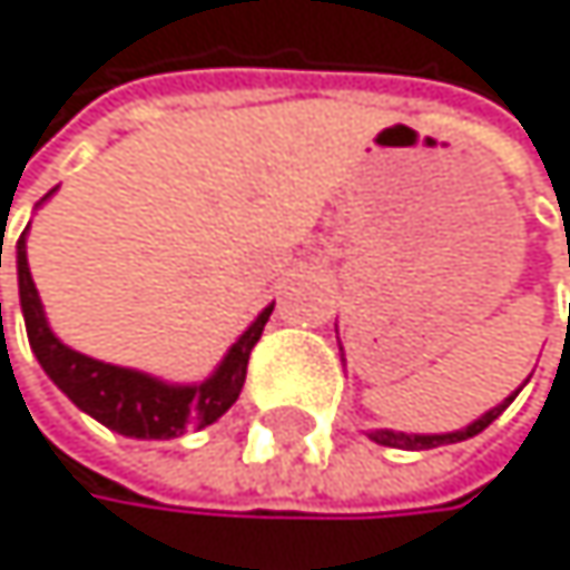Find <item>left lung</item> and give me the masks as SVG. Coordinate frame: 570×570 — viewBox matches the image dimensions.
<instances>
[{"instance_id": "8db88e82", "label": "left lung", "mask_w": 570, "mask_h": 570, "mask_svg": "<svg viewBox=\"0 0 570 570\" xmlns=\"http://www.w3.org/2000/svg\"><path fill=\"white\" fill-rule=\"evenodd\" d=\"M343 350V346H340ZM520 394V391H517ZM513 394V397H517ZM513 397H507L503 404H497L493 411H487L479 421H472L469 429H462V432H449V435H404V432H387V429H377V432H370V439H374L377 445H387V449H439V445H452V442H465V439H472V435H479L482 429H490V424L507 411V404L513 401Z\"/></svg>"}]
</instances>
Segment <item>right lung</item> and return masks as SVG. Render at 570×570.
<instances>
[{
  "mask_svg": "<svg viewBox=\"0 0 570 570\" xmlns=\"http://www.w3.org/2000/svg\"><path fill=\"white\" fill-rule=\"evenodd\" d=\"M2 247V244H0ZM16 272H19V305L26 320V336L47 370V377L105 429L128 435V439H176L186 429H207L214 424L237 397L247 377V360L254 343L262 340V330L272 316L268 305L258 320H254L237 343L227 350L220 366L200 384H166L159 377L141 374V370L101 363L95 356H83L70 346H63L53 330L47 326L43 302L26 262V230L16 240ZM2 308V302H0Z\"/></svg>",
  "mask_w": 570,
  "mask_h": 570,
  "instance_id": "obj_1",
  "label": "right lung"
}]
</instances>
